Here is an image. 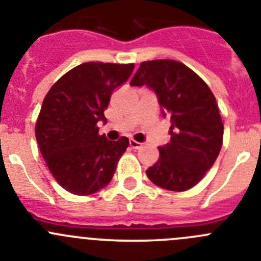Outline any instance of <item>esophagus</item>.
<instances>
[{"label": "esophagus", "instance_id": "obj_1", "mask_svg": "<svg viewBox=\"0 0 261 261\" xmlns=\"http://www.w3.org/2000/svg\"><path fill=\"white\" fill-rule=\"evenodd\" d=\"M130 147L133 148V149H139V148L142 147V143L136 142L134 139H130Z\"/></svg>", "mask_w": 261, "mask_h": 261}]
</instances>
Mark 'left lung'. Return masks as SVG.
I'll return each mask as SVG.
<instances>
[{"label": "left lung", "instance_id": "left-lung-1", "mask_svg": "<svg viewBox=\"0 0 261 261\" xmlns=\"http://www.w3.org/2000/svg\"><path fill=\"white\" fill-rule=\"evenodd\" d=\"M130 85L150 87L171 122L170 143L158 147L160 158L147 176L167 191L193 188L223 145L224 126L213 91L191 68L169 59L143 62Z\"/></svg>", "mask_w": 261, "mask_h": 261}]
</instances>
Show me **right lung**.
I'll use <instances>...</instances> for the list:
<instances>
[{"label": "right lung", "mask_w": 261, "mask_h": 261, "mask_svg": "<svg viewBox=\"0 0 261 261\" xmlns=\"http://www.w3.org/2000/svg\"><path fill=\"white\" fill-rule=\"evenodd\" d=\"M135 64L89 62L62 75L43 99L36 139L54 179L65 191L90 196L111 182L128 147L126 136L111 142L99 135V121L111 95L126 82Z\"/></svg>", "instance_id": "obj_1"}]
</instances>
